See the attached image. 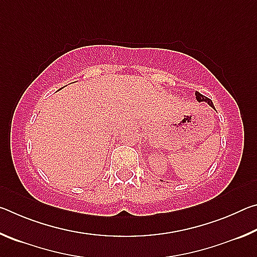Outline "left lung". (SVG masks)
<instances>
[{"instance_id":"obj_1","label":"left lung","mask_w":257,"mask_h":257,"mask_svg":"<svg viewBox=\"0 0 257 257\" xmlns=\"http://www.w3.org/2000/svg\"><path fill=\"white\" fill-rule=\"evenodd\" d=\"M195 95H196V99H197L198 102H206L208 105L214 108V105H213V103H212V101H211L210 98H207L206 96H204V95H202L201 93H198V92L195 93Z\"/></svg>"}]
</instances>
